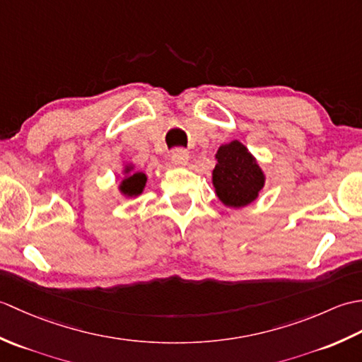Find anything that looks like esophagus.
Listing matches in <instances>:
<instances>
[{"label":"esophagus","mask_w":362,"mask_h":362,"mask_svg":"<svg viewBox=\"0 0 362 362\" xmlns=\"http://www.w3.org/2000/svg\"><path fill=\"white\" fill-rule=\"evenodd\" d=\"M171 160L174 165H179V166H185L189 160V153L185 149H175L171 153Z\"/></svg>","instance_id":"obj_1"}]
</instances>
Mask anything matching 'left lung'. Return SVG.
<instances>
[{"instance_id": "obj_1", "label": "left lung", "mask_w": 362, "mask_h": 362, "mask_svg": "<svg viewBox=\"0 0 362 362\" xmlns=\"http://www.w3.org/2000/svg\"><path fill=\"white\" fill-rule=\"evenodd\" d=\"M211 182L219 201L228 209L255 202L266 183V174L255 156L240 140L219 146Z\"/></svg>"}]
</instances>
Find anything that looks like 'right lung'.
I'll return each instance as SVG.
<instances>
[{
    "label": "right lung",
    "instance_id": "right-lung-1",
    "mask_svg": "<svg viewBox=\"0 0 362 362\" xmlns=\"http://www.w3.org/2000/svg\"><path fill=\"white\" fill-rule=\"evenodd\" d=\"M146 182H148V175L141 171H135L134 163H124L122 165V179L118 185V191L126 199L136 197L144 191Z\"/></svg>",
    "mask_w": 362,
    "mask_h": 362
}]
</instances>
